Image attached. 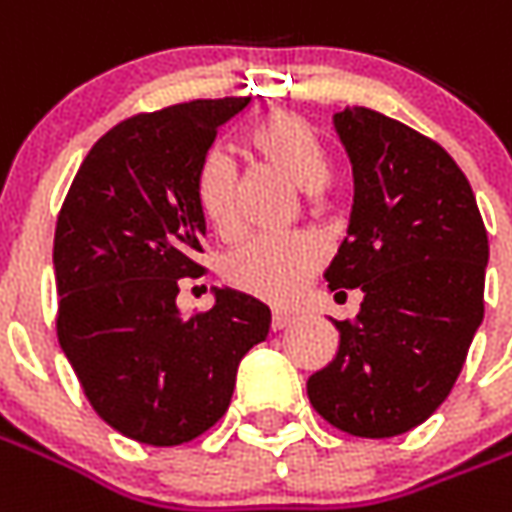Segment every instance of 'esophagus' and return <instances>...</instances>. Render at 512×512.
Returning a JSON list of instances; mask_svg holds the SVG:
<instances>
[{
    "label": "esophagus",
    "instance_id": "esophagus-1",
    "mask_svg": "<svg viewBox=\"0 0 512 512\" xmlns=\"http://www.w3.org/2000/svg\"><path fill=\"white\" fill-rule=\"evenodd\" d=\"M291 321L293 316H288V313H274V316H271V330L274 332L285 330V327H291Z\"/></svg>",
    "mask_w": 512,
    "mask_h": 512
}]
</instances>
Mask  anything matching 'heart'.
Returning a JSON list of instances; mask_svg holds the SVG:
<instances>
[{
	"label": "heart",
	"mask_w": 512,
	"mask_h": 512,
	"mask_svg": "<svg viewBox=\"0 0 512 512\" xmlns=\"http://www.w3.org/2000/svg\"><path fill=\"white\" fill-rule=\"evenodd\" d=\"M252 146L305 191H318L330 177L324 146L296 113L280 110L266 116L252 130ZM194 191L207 224L224 238L235 235L241 227L238 166L227 149H207L196 169ZM324 257L321 241L310 235H255L224 257L221 274L232 288L268 305H288L302 296L324 266Z\"/></svg>",
	"instance_id": "b5f03b06"
}]
</instances>
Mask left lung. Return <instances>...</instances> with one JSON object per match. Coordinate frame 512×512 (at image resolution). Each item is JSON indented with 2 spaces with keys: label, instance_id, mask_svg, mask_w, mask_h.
I'll return each instance as SVG.
<instances>
[{
  "label": "left lung",
  "instance_id": "1",
  "mask_svg": "<svg viewBox=\"0 0 512 512\" xmlns=\"http://www.w3.org/2000/svg\"><path fill=\"white\" fill-rule=\"evenodd\" d=\"M355 174L349 232L324 271L335 296L360 288L310 405L357 438H393L441 407L485 313L488 232L452 155L368 107L335 113Z\"/></svg>",
  "mask_w": 512,
  "mask_h": 512
}]
</instances>
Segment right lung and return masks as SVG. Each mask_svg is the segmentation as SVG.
Returning <instances> with one entry per match:
<instances>
[{
	"label": "right lung",
	"mask_w": 512,
	"mask_h": 512,
	"mask_svg": "<svg viewBox=\"0 0 512 512\" xmlns=\"http://www.w3.org/2000/svg\"><path fill=\"white\" fill-rule=\"evenodd\" d=\"M249 96L194 99L130 116L82 160L55 227L57 341L102 421L132 441L177 446L230 407L241 357L271 310L219 288L182 318V277H202L196 169Z\"/></svg>",
	"instance_id": "right-lung-1"
}]
</instances>
